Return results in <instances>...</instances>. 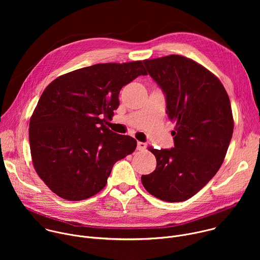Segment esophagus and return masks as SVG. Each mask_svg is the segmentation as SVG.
Listing matches in <instances>:
<instances>
[{
	"label": "esophagus",
	"mask_w": 260,
	"mask_h": 260,
	"mask_svg": "<svg viewBox=\"0 0 260 260\" xmlns=\"http://www.w3.org/2000/svg\"><path fill=\"white\" fill-rule=\"evenodd\" d=\"M146 148H147V144H146V143L138 142V144H137V149H138L139 151H142V150L146 149Z\"/></svg>",
	"instance_id": "esophagus-1"
}]
</instances>
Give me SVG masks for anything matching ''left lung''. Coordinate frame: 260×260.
I'll return each mask as SVG.
<instances>
[{"label":"left lung","mask_w":260,"mask_h":260,"mask_svg":"<svg viewBox=\"0 0 260 260\" xmlns=\"http://www.w3.org/2000/svg\"><path fill=\"white\" fill-rule=\"evenodd\" d=\"M143 62L166 94L167 114L176 126L174 148H149L156 169L142 176V184L161 201H186L223 162L234 132L231 101L214 74L190 58L172 54Z\"/></svg>","instance_id":"1"}]
</instances>
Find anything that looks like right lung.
Wrapping results in <instances>:
<instances>
[{
  "mask_svg": "<svg viewBox=\"0 0 260 260\" xmlns=\"http://www.w3.org/2000/svg\"><path fill=\"white\" fill-rule=\"evenodd\" d=\"M147 75L141 60L96 63L70 72L43 91L29 120L34 168L52 192L68 201L100 192L114 164L132 154L137 141L109 129L120 89Z\"/></svg>",
  "mask_w": 260,
  "mask_h": 260,
  "instance_id": "add662e5",
  "label": "right lung"
}]
</instances>
